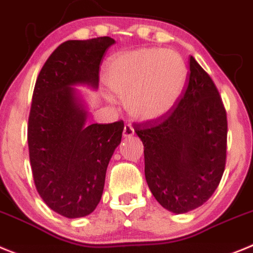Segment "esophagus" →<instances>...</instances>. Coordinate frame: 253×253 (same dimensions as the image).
<instances>
[{"label": "esophagus", "instance_id": "esophagus-1", "mask_svg": "<svg viewBox=\"0 0 253 253\" xmlns=\"http://www.w3.org/2000/svg\"><path fill=\"white\" fill-rule=\"evenodd\" d=\"M133 133H135V129H133V127L131 126L129 124L125 125V128H124V137H131V136H133Z\"/></svg>", "mask_w": 253, "mask_h": 253}]
</instances>
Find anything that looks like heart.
Returning a JSON list of instances; mask_svg holds the SVG:
<instances>
[{"label": "heart", "instance_id": "1", "mask_svg": "<svg viewBox=\"0 0 253 253\" xmlns=\"http://www.w3.org/2000/svg\"><path fill=\"white\" fill-rule=\"evenodd\" d=\"M186 67L176 51L140 49L116 56L107 70V83L127 103L129 113L154 121L170 112L180 98Z\"/></svg>", "mask_w": 253, "mask_h": 253}]
</instances>
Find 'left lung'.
I'll list each match as a JSON object with an SVG mask.
<instances>
[{"instance_id": "left-lung-1", "label": "left lung", "mask_w": 253, "mask_h": 253, "mask_svg": "<svg viewBox=\"0 0 253 253\" xmlns=\"http://www.w3.org/2000/svg\"><path fill=\"white\" fill-rule=\"evenodd\" d=\"M227 126L214 82L190 56L186 88L174 108L133 125L143 143L146 181L164 208L185 213L211 197L226 168Z\"/></svg>"}]
</instances>
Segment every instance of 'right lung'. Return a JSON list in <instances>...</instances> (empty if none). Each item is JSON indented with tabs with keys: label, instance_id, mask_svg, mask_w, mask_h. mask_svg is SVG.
<instances>
[{
	"label": "right lung",
	"instance_id": "right-lung-1",
	"mask_svg": "<svg viewBox=\"0 0 253 253\" xmlns=\"http://www.w3.org/2000/svg\"><path fill=\"white\" fill-rule=\"evenodd\" d=\"M113 44L110 36L63 42L34 88L27 124L34 183L46 206L68 218L85 217L98 206L107 166L121 142L124 121L87 126L72 88L98 87L99 64Z\"/></svg>",
	"mask_w": 253,
	"mask_h": 253
}]
</instances>
